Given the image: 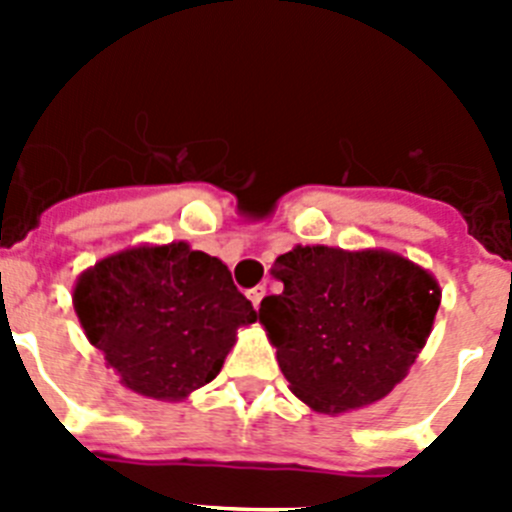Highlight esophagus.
<instances>
[{
	"instance_id": "34e87169",
	"label": "esophagus",
	"mask_w": 512,
	"mask_h": 512,
	"mask_svg": "<svg viewBox=\"0 0 512 512\" xmlns=\"http://www.w3.org/2000/svg\"><path fill=\"white\" fill-rule=\"evenodd\" d=\"M246 295H248V300L253 302V307H259L261 300H264V295H266V287H261V284H259V287L248 289Z\"/></svg>"
}]
</instances>
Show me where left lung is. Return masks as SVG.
<instances>
[{
	"mask_svg": "<svg viewBox=\"0 0 512 512\" xmlns=\"http://www.w3.org/2000/svg\"><path fill=\"white\" fill-rule=\"evenodd\" d=\"M282 295L261 300L277 361L315 413H348L395 390L431 336L433 274L384 248L295 246L274 261Z\"/></svg>",
	"mask_w": 512,
	"mask_h": 512,
	"instance_id": "obj_1",
	"label": "left lung"
}]
</instances>
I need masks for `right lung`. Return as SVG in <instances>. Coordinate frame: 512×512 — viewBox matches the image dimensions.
<instances>
[{
	"label": "right lung",
	"mask_w": 512,
	"mask_h": 512,
	"mask_svg": "<svg viewBox=\"0 0 512 512\" xmlns=\"http://www.w3.org/2000/svg\"><path fill=\"white\" fill-rule=\"evenodd\" d=\"M74 310L128 390L171 402L212 382L238 328L256 323L228 266L184 241L97 261L76 279Z\"/></svg>",
	"instance_id": "add662e5"
}]
</instances>
